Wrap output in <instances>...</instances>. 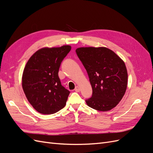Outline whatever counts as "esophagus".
I'll list each match as a JSON object with an SVG mask.
<instances>
[{
  "label": "esophagus",
  "instance_id": "esophagus-1",
  "mask_svg": "<svg viewBox=\"0 0 153 153\" xmlns=\"http://www.w3.org/2000/svg\"><path fill=\"white\" fill-rule=\"evenodd\" d=\"M75 91L76 92H80V87L76 86V87H75Z\"/></svg>",
  "mask_w": 153,
  "mask_h": 153
}]
</instances>
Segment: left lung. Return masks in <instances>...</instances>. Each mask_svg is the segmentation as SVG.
<instances>
[{
    "label": "left lung",
    "mask_w": 153,
    "mask_h": 153,
    "mask_svg": "<svg viewBox=\"0 0 153 153\" xmlns=\"http://www.w3.org/2000/svg\"><path fill=\"white\" fill-rule=\"evenodd\" d=\"M85 67L92 89L87 105L106 112L121 101L126 91L128 72L123 60L106 47H80L76 50Z\"/></svg>",
    "instance_id": "left-lung-1"
}]
</instances>
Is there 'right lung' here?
<instances>
[{"mask_svg": "<svg viewBox=\"0 0 153 153\" xmlns=\"http://www.w3.org/2000/svg\"><path fill=\"white\" fill-rule=\"evenodd\" d=\"M70 45L44 47L32 55L24 68L22 85L26 98L38 112L56 113L65 106L69 91L62 85L58 75Z\"/></svg>", "mask_w": 153, "mask_h": 153, "instance_id": "add662e5", "label": "right lung"}]
</instances>
